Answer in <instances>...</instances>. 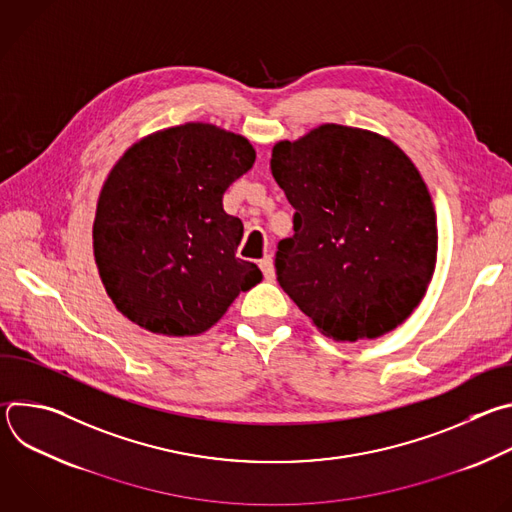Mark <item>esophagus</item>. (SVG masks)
I'll return each instance as SVG.
<instances>
[{"instance_id": "1", "label": "esophagus", "mask_w": 512, "mask_h": 512, "mask_svg": "<svg viewBox=\"0 0 512 512\" xmlns=\"http://www.w3.org/2000/svg\"><path fill=\"white\" fill-rule=\"evenodd\" d=\"M259 267H261L263 277H265L267 281H275V267H273L271 255H265V257L259 261Z\"/></svg>"}]
</instances>
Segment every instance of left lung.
Returning a JSON list of instances; mask_svg holds the SVG:
<instances>
[{"label":"left lung","mask_w":512,"mask_h":512,"mask_svg":"<svg viewBox=\"0 0 512 512\" xmlns=\"http://www.w3.org/2000/svg\"><path fill=\"white\" fill-rule=\"evenodd\" d=\"M271 174L294 212L275 253L285 294L328 338L397 328L435 269L429 190L401 148L373 131L326 123L273 145Z\"/></svg>","instance_id":"obj_1"}]
</instances>
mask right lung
Returning <instances> with one entry per match:
<instances>
[{
  "label": "right lung",
  "instance_id": "add662e5",
  "mask_svg": "<svg viewBox=\"0 0 512 512\" xmlns=\"http://www.w3.org/2000/svg\"><path fill=\"white\" fill-rule=\"evenodd\" d=\"M253 162L243 135L210 123L152 133L121 156L97 202L93 247L125 318L154 334L196 336L263 279L237 257L243 223L223 208Z\"/></svg>",
  "mask_w": 512,
  "mask_h": 512
}]
</instances>
